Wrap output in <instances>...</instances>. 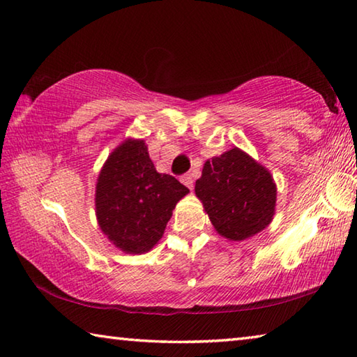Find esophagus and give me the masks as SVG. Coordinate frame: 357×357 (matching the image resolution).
<instances>
[{
  "mask_svg": "<svg viewBox=\"0 0 357 357\" xmlns=\"http://www.w3.org/2000/svg\"><path fill=\"white\" fill-rule=\"evenodd\" d=\"M180 180H181V183H183L185 186H188V188H190V190H192L194 180H192V176H191V174H185V176L181 177Z\"/></svg>",
  "mask_w": 357,
  "mask_h": 357,
  "instance_id": "34e87169",
  "label": "esophagus"
}]
</instances>
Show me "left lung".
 Returning a JSON list of instances; mask_svg holds the SVG:
<instances>
[{
	"mask_svg": "<svg viewBox=\"0 0 357 357\" xmlns=\"http://www.w3.org/2000/svg\"><path fill=\"white\" fill-rule=\"evenodd\" d=\"M194 191L214 230L228 241H245L264 230L277 206L271 171L239 147L206 160Z\"/></svg>",
	"mask_w": 357,
	"mask_h": 357,
	"instance_id": "obj_1",
	"label": "left lung"
}]
</instances>
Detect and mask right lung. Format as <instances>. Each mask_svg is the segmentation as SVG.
<instances>
[{"label": "right lung", "mask_w": 357, "mask_h": 357, "mask_svg": "<svg viewBox=\"0 0 357 357\" xmlns=\"http://www.w3.org/2000/svg\"><path fill=\"white\" fill-rule=\"evenodd\" d=\"M190 192L177 178L157 172L144 139L127 138L105 160L96 181L100 231L124 253L152 250L178 200Z\"/></svg>", "instance_id": "right-lung-1"}]
</instances>
